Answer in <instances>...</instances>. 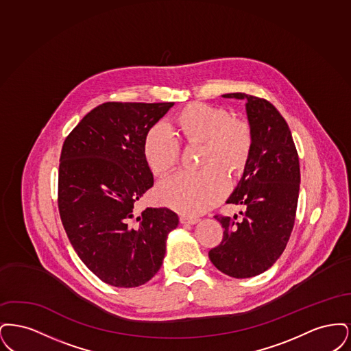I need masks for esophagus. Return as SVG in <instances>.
<instances>
[{"instance_id": "1", "label": "esophagus", "mask_w": 351, "mask_h": 351, "mask_svg": "<svg viewBox=\"0 0 351 351\" xmlns=\"http://www.w3.org/2000/svg\"><path fill=\"white\" fill-rule=\"evenodd\" d=\"M180 222L182 223H188V225H195V223H197L199 222V218L197 217H191V216H180Z\"/></svg>"}]
</instances>
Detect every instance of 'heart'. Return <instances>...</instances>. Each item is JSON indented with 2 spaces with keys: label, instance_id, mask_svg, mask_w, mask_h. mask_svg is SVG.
<instances>
[{
  "label": "heart",
  "instance_id": "b5f03b06",
  "mask_svg": "<svg viewBox=\"0 0 351 351\" xmlns=\"http://www.w3.org/2000/svg\"><path fill=\"white\" fill-rule=\"evenodd\" d=\"M173 128L188 146L202 143L199 172L183 171L158 185L156 196L183 215L196 216L221 200L229 183L225 172L239 176L250 160L254 133L250 123L233 118L218 105L192 102L172 119ZM142 152L155 176H165L175 167L180 149L166 126L154 125L145 135Z\"/></svg>",
  "mask_w": 351,
  "mask_h": 351
}]
</instances>
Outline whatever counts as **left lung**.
Listing matches in <instances>:
<instances>
[{"label": "left lung", "instance_id": "8db88e82", "mask_svg": "<svg viewBox=\"0 0 351 351\" xmlns=\"http://www.w3.org/2000/svg\"><path fill=\"white\" fill-rule=\"evenodd\" d=\"M254 133L250 160L228 204L243 205L242 219L215 216L223 228L221 243L209 251L216 267L237 279L256 276L282 255L292 233L300 191L299 155L283 116L269 101L246 93Z\"/></svg>", "mask_w": 351, "mask_h": 351}]
</instances>
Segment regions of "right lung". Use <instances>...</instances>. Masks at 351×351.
Masks as SVG:
<instances>
[{
    "label": "right lung",
    "instance_id": "1",
    "mask_svg": "<svg viewBox=\"0 0 351 351\" xmlns=\"http://www.w3.org/2000/svg\"><path fill=\"white\" fill-rule=\"evenodd\" d=\"M173 102H104L68 134L60 154L58 206L72 247L104 283L133 288L159 271L179 217L135 204L154 184L145 135Z\"/></svg>",
    "mask_w": 351,
    "mask_h": 351
}]
</instances>
